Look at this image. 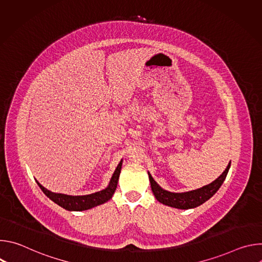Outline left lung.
<instances>
[{
  "label": "left lung",
  "mask_w": 262,
  "mask_h": 262,
  "mask_svg": "<svg viewBox=\"0 0 262 262\" xmlns=\"http://www.w3.org/2000/svg\"><path fill=\"white\" fill-rule=\"evenodd\" d=\"M229 168H230V163L228 164L225 171H224L214 181H212L207 185L202 186L200 189L185 192V193L168 192L161 188L149 172H148V177H149V180H150L152 193L159 202L171 207L179 208V209H190L203 204L205 201H207L217 192V190L221 188V185L223 184L224 180H225L227 176Z\"/></svg>",
  "instance_id": "left-lung-1"
}]
</instances>
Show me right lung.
I'll list each match as a JSON object with an SVG mask.
<instances>
[{
  "label": "right lung",
  "mask_w": 262,
  "mask_h": 262,
  "mask_svg": "<svg viewBox=\"0 0 262 262\" xmlns=\"http://www.w3.org/2000/svg\"><path fill=\"white\" fill-rule=\"evenodd\" d=\"M121 166H122V161L118 164L113 176H112L108 185L102 191L90 194V195H84V196H70V195H65V194H58V193H53L46 189L45 186H42L38 181L36 180L37 184L39 185V188L41 191L56 204L59 206L70 210V211H82V210H87L92 207H95L97 205H100L106 201H108L112 196H113L117 184H118V179L121 171Z\"/></svg>",
  "instance_id": "1"
}]
</instances>
